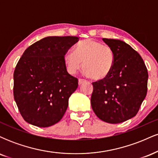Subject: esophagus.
I'll use <instances>...</instances> for the list:
<instances>
[{
    "instance_id": "1",
    "label": "esophagus",
    "mask_w": 158,
    "mask_h": 158,
    "mask_svg": "<svg viewBox=\"0 0 158 158\" xmlns=\"http://www.w3.org/2000/svg\"><path fill=\"white\" fill-rule=\"evenodd\" d=\"M85 82H86V81H85V79H79V85L84 84Z\"/></svg>"
}]
</instances>
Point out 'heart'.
Instances as JSON below:
<instances>
[{
  "mask_svg": "<svg viewBox=\"0 0 158 158\" xmlns=\"http://www.w3.org/2000/svg\"><path fill=\"white\" fill-rule=\"evenodd\" d=\"M115 56L110 47L94 39H86L75 45L73 52H67L64 62L69 73L75 74L81 68L85 74L94 80H102L110 75Z\"/></svg>",
  "mask_w": 158,
  "mask_h": 158,
  "instance_id": "b5f03b06",
  "label": "heart"
}]
</instances>
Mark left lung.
Segmentation results:
<instances>
[{
    "label": "left lung",
    "mask_w": 158,
    "mask_h": 158,
    "mask_svg": "<svg viewBox=\"0 0 158 158\" xmlns=\"http://www.w3.org/2000/svg\"><path fill=\"white\" fill-rule=\"evenodd\" d=\"M113 50L115 61L106 79L93 82L90 102L101 120L117 124L137 114L147 93L148 71L139 54L118 39H102Z\"/></svg>",
    "instance_id": "1"
}]
</instances>
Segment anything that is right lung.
Segmentation results:
<instances>
[{"instance_id": "right-lung-1", "label": "right lung", "mask_w": 158, "mask_h": 158, "mask_svg": "<svg viewBox=\"0 0 158 158\" xmlns=\"http://www.w3.org/2000/svg\"><path fill=\"white\" fill-rule=\"evenodd\" d=\"M75 36H48L23 52L14 71V99L24 120L49 127L61 120L78 79L67 71L64 56Z\"/></svg>"}]
</instances>
